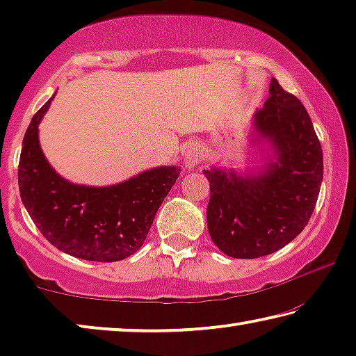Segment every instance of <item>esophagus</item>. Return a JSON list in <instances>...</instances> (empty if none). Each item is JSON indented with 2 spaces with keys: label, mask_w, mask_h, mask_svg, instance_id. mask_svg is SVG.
I'll return each mask as SVG.
<instances>
[{
  "label": "esophagus",
  "mask_w": 356,
  "mask_h": 356,
  "mask_svg": "<svg viewBox=\"0 0 356 356\" xmlns=\"http://www.w3.org/2000/svg\"><path fill=\"white\" fill-rule=\"evenodd\" d=\"M201 161V152L197 146H190L186 149L185 156H184V165L186 170H195V168L200 165Z\"/></svg>",
  "instance_id": "34e87169"
}]
</instances>
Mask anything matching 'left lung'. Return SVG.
Returning a JSON list of instances; mask_svg holds the SVG:
<instances>
[{"label": "left lung", "instance_id": "obj_1", "mask_svg": "<svg viewBox=\"0 0 356 356\" xmlns=\"http://www.w3.org/2000/svg\"><path fill=\"white\" fill-rule=\"evenodd\" d=\"M268 92L250 122L246 154L254 168L202 171L210 182L209 234L229 257L256 259L291 243L322 186V146L308 111L275 78Z\"/></svg>", "mask_w": 356, "mask_h": 356}]
</instances>
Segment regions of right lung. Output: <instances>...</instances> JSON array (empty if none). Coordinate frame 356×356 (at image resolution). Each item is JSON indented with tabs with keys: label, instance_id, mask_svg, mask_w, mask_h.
I'll return each mask as SVG.
<instances>
[{
	"label": "right lung",
	"instance_id": "right-lung-1",
	"mask_svg": "<svg viewBox=\"0 0 356 356\" xmlns=\"http://www.w3.org/2000/svg\"><path fill=\"white\" fill-rule=\"evenodd\" d=\"M53 97L34 114L23 138L19 190L23 206L59 251L92 262H116L141 248L179 166H155L119 184L91 186L58 174L39 141V124Z\"/></svg>",
	"mask_w": 356,
	"mask_h": 356
}]
</instances>
